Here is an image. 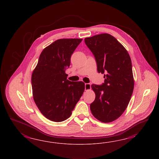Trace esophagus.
<instances>
[{"label":"esophagus","mask_w":159,"mask_h":159,"mask_svg":"<svg viewBox=\"0 0 159 159\" xmlns=\"http://www.w3.org/2000/svg\"><path fill=\"white\" fill-rule=\"evenodd\" d=\"M91 89L90 83H85V90H89Z\"/></svg>","instance_id":"esophagus-1"}]
</instances>
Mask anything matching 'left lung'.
Returning a JSON list of instances; mask_svg holds the SVG:
<instances>
[{"label":"left lung","instance_id":"8db88e82","mask_svg":"<svg viewBox=\"0 0 159 159\" xmlns=\"http://www.w3.org/2000/svg\"><path fill=\"white\" fill-rule=\"evenodd\" d=\"M84 42L93 54L98 73L104 74L101 85L92 84L96 98L90 104L92 114L108 123L125 111L132 96L134 80L130 56L113 36L101 34L86 38Z\"/></svg>","mask_w":159,"mask_h":159}]
</instances>
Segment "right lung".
I'll list each match as a JSON object with an SVG mask.
<instances>
[{
	"label": "right lung",
	"mask_w": 159,
	"mask_h": 159,
	"mask_svg": "<svg viewBox=\"0 0 159 159\" xmlns=\"http://www.w3.org/2000/svg\"><path fill=\"white\" fill-rule=\"evenodd\" d=\"M82 39H60L45 48L32 74L34 101L44 116L54 122L67 120L84 92L83 82L67 80L65 70Z\"/></svg>",
	"instance_id": "obj_1"
}]
</instances>
